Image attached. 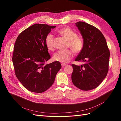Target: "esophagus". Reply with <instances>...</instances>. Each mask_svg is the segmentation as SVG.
I'll return each instance as SVG.
<instances>
[{
    "mask_svg": "<svg viewBox=\"0 0 121 121\" xmlns=\"http://www.w3.org/2000/svg\"><path fill=\"white\" fill-rule=\"evenodd\" d=\"M67 65L66 64H61V67H65Z\"/></svg>",
    "mask_w": 121,
    "mask_h": 121,
    "instance_id": "34e87169",
    "label": "esophagus"
}]
</instances>
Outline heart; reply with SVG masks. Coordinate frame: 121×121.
<instances>
[{
  "instance_id": "obj_1",
  "label": "heart",
  "mask_w": 121,
  "mask_h": 121,
  "mask_svg": "<svg viewBox=\"0 0 121 121\" xmlns=\"http://www.w3.org/2000/svg\"><path fill=\"white\" fill-rule=\"evenodd\" d=\"M58 33L68 41V46L76 53L81 52L83 47V40L77 36V33L69 27H65L61 29ZM45 44L49 50H53V35L52 34L47 35L45 38ZM74 56V52L72 50H60L53 55V60L62 63H66L70 60Z\"/></svg>"
}]
</instances>
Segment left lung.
<instances>
[{"label":"left lung","instance_id":"obj_1","mask_svg":"<svg viewBox=\"0 0 121 121\" xmlns=\"http://www.w3.org/2000/svg\"><path fill=\"white\" fill-rule=\"evenodd\" d=\"M75 24L82 36L84 44L75 61H82L84 64L81 66L72 65V81L80 89L92 90L107 76L110 52L105 38L97 28L83 22Z\"/></svg>","mask_w":121,"mask_h":121}]
</instances>
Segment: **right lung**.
<instances>
[{
	"label": "right lung",
	"mask_w": 121,
	"mask_h": 121,
	"mask_svg": "<svg viewBox=\"0 0 121 121\" xmlns=\"http://www.w3.org/2000/svg\"><path fill=\"white\" fill-rule=\"evenodd\" d=\"M56 27L35 24L21 32L14 44L12 60L16 76L31 92L42 93L49 88L61 68L57 61L45 64L51 57L45 38Z\"/></svg>",
	"instance_id": "obj_1"
}]
</instances>
